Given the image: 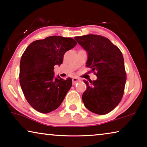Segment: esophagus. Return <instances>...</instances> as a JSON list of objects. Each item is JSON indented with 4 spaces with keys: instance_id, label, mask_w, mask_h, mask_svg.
Masks as SVG:
<instances>
[{
    "instance_id": "esophagus-1",
    "label": "esophagus",
    "mask_w": 147,
    "mask_h": 147,
    "mask_svg": "<svg viewBox=\"0 0 147 147\" xmlns=\"http://www.w3.org/2000/svg\"><path fill=\"white\" fill-rule=\"evenodd\" d=\"M72 82H73L74 85H75L76 83H78V82H80V78H76V77L73 78V79H72Z\"/></svg>"
}]
</instances>
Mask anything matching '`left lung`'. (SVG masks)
Wrapping results in <instances>:
<instances>
[{"mask_svg":"<svg viewBox=\"0 0 147 147\" xmlns=\"http://www.w3.org/2000/svg\"><path fill=\"white\" fill-rule=\"evenodd\" d=\"M75 39L87 52L86 65L97 76L94 81L84 80L87 86L82 95L84 106L100 115L109 113L118 105L124 94L126 74L122 52L100 35L78 36Z\"/></svg>","mask_w":147,"mask_h":147,"instance_id":"8db88e82","label":"left lung"}]
</instances>
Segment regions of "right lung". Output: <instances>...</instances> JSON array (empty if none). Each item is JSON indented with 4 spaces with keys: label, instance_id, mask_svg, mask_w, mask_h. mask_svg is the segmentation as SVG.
Listing matches in <instances>:
<instances>
[{
    "label": "right lung",
    "instance_id": "1",
    "mask_svg": "<svg viewBox=\"0 0 147 147\" xmlns=\"http://www.w3.org/2000/svg\"><path fill=\"white\" fill-rule=\"evenodd\" d=\"M76 44L71 37L50 36L32 42L25 49L20 62V85L26 100L37 111L46 114L57 109L71 88V78L55 76L53 69Z\"/></svg>",
    "mask_w": 147,
    "mask_h": 147
}]
</instances>
